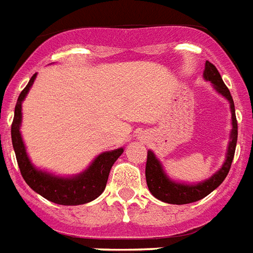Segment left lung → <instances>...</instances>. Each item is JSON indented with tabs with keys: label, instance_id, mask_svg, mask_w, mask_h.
Masks as SVG:
<instances>
[{
	"label": "left lung",
	"instance_id": "left-lung-1",
	"mask_svg": "<svg viewBox=\"0 0 253 253\" xmlns=\"http://www.w3.org/2000/svg\"><path fill=\"white\" fill-rule=\"evenodd\" d=\"M204 79L213 84L216 90L221 93L224 97L231 102L233 129L232 134H231L232 140L229 142V148H228L227 160L224 163L223 168L212 177L208 178L207 181L197 184V185H185V184L174 183L167 177L159 160L156 159L151 151H148L147 165H145V177H147L148 188L156 199L168 203V204H189V203H195V201L204 199L207 195H210L211 192L214 191L220 184L223 183L224 178L227 177L228 172L231 169V165H232L237 142V120L236 115H235V104H233L232 96H231L229 89L225 86L219 70L216 69V66L211 64L210 61L206 62Z\"/></svg>",
	"mask_w": 253,
	"mask_h": 253
}]
</instances>
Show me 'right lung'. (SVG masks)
<instances>
[{"instance_id":"obj_1","label":"right lung","mask_w":253,"mask_h":253,"mask_svg":"<svg viewBox=\"0 0 253 253\" xmlns=\"http://www.w3.org/2000/svg\"><path fill=\"white\" fill-rule=\"evenodd\" d=\"M34 79L36 75L32 76L28 85L20 93L14 108V119L11 123V142L22 177L33 191L56 204L80 206L97 199L105 189L112 165L115 164V161L121 156L124 149L120 148L116 151L102 153L93 161V164L84 173L72 178L56 177L36 169L28 159L20 133L21 102L25 98L26 93L29 92Z\"/></svg>"}]
</instances>
